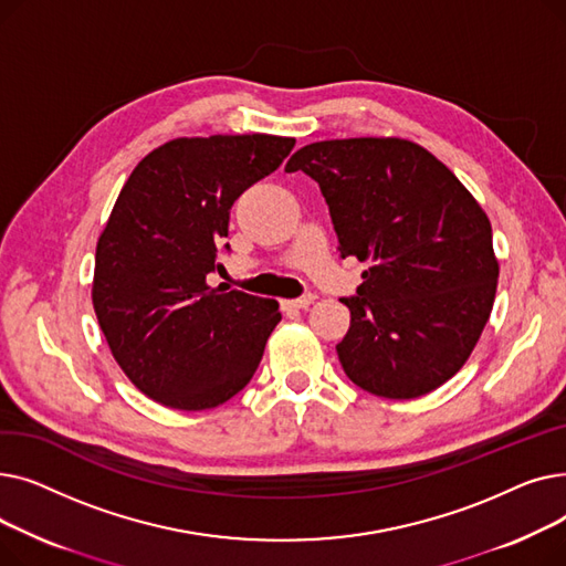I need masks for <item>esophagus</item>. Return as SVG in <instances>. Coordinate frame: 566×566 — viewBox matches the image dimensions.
Instances as JSON below:
<instances>
[{
    "label": "esophagus",
    "mask_w": 566,
    "mask_h": 566,
    "mask_svg": "<svg viewBox=\"0 0 566 566\" xmlns=\"http://www.w3.org/2000/svg\"><path fill=\"white\" fill-rule=\"evenodd\" d=\"M314 301H316V295H314V293H307V295H301V298L289 301L286 305H289V307H295V310H307Z\"/></svg>",
    "instance_id": "esophagus-1"
}]
</instances>
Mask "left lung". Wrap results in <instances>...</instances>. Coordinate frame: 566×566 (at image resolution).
<instances>
[{
	"mask_svg": "<svg viewBox=\"0 0 566 566\" xmlns=\"http://www.w3.org/2000/svg\"><path fill=\"white\" fill-rule=\"evenodd\" d=\"M286 171H305L331 208L342 259L371 265L337 344L358 388L415 399L448 382L478 346L497 289L489 216L424 146L401 137L325 139Z\"/></svg>",
	"mask_w": 566,
	"mask_h": 566,
	"instance_id": "8db88e82",
	"label": "left lung"
}]
</instances>
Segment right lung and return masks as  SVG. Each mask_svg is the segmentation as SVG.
Instances as JSON below:
<instances>
[{"label": "right lung", "mask_w": 566, "mask_h": 566, "mask_svg": "<svg viewBox=\"0 0 566 566\" xmlns=\"http://www.w3.org/2000/svg\"><path fill=\"white\" fill-rule=\"evenodd\" d=\"M293 144L259 133L176 137L118 192L98 235L92 301L114 360L148 399L206 410L254 376L280 305L206 277L220 268L233 201Z\"/></svg>", "instance_id": "right-lung-1"}]
</instances>
